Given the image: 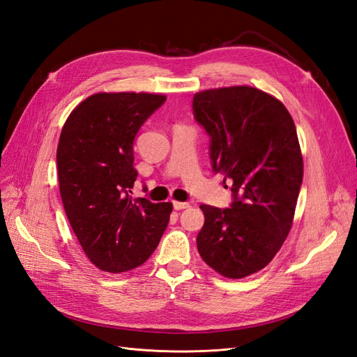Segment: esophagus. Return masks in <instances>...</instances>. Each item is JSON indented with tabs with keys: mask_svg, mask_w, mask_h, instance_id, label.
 <instances>
[{
	"mask_svg": "<svg viewBox=\"0 0 357 357\" xmlns=\"http://www.w3.org/2000/svg\"><path fill=\"white\" fill-rule=\"evenodd\" d=\"M172 205H174L176 210H183V208H189L190 207L189 202H180V201H172Z\"/></svg>",
	"mask_w": 357,
	"mask_h": 357,
	"instance_id": "34e87169",
	"label": "esophagus"
}]
</instances>
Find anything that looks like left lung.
Wrapping results in <instances>:
<instances>
[{"instance_id":"8db88e82","label":"left lung","mask_w":357,"mask_h":357,"mask_svg":"<svg viewBox=\"0 0 357 357\" xmlns=\"http://www.w3.org/2000/svg\"><path fill=\"white\" fill-rule=\"evenodd\" d=\"M192 109L232 192L229 208L201 205L198 252L214 271L243 278L273 261L291 228L304 176L296 128L283 102L250 86L198 92Z\"/></svg>"}]
</instances>
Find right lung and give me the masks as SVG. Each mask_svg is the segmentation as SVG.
Segmentation results:
<instances>
[{
  "label": "right lung",
  "mask_w": 357,
  "mask_h": 357,
  "mask_svg": "<svg viewBox=\"0 0 357 357\" xmlns=\"http://www.w3.org/2000/svg\"><path fill=\"white\" fill-rule=\"evenodd\" d=\"M165 101L144 92L95 93L62 128L56 164L63 210L86 256L105 273L143 265L168 226L171 202L134 199L131 190L135 135Z\"/></svg>",
  "instance_id": "add662e5"
}]
</instances>
